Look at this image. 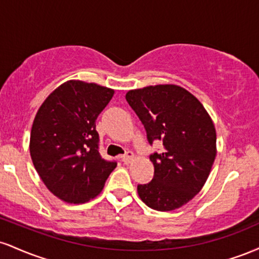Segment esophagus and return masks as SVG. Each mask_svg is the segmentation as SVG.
<instances>
[{"instance_id":"esophagus-1","label":"esophagus","mask_w":259,"mask_h":259,"mask_svg":"<svg viewBox=\"0 0 259 259\" xmlns=\"http://www.w3.org/2000/svg\"><path fill=\"white\" fill-rule=\"evenodd\" d=\"M134 159V153L132 152V151H127V152L124 154V156H121V160H123L125 164H129L130 162Z\"/></svg>"}]
</instances>
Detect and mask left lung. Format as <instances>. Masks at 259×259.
<instances>
[{"label":"left lung","mask_w":259,"mask_h":259,"mask_svg":"<svg viewBox=\"0 0 259 259\" xmlns=\"http://www.w3.org/2000/svg\"><path fill=\"white\" fill-rule=\"evenodd\" d=\"M125 99L144 124L150 145L163 142L150 154L153 179L138 185V194L152 209L168 212L195 197L215 159L214 124L194 95L177 85L132 90Z\"/></svg>","instance_id":"8db88e82"}]
</instances>
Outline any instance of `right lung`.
<instances>
[{
    "mask_svg": "<svg viewBox=\"0 0 259 259\" xmlns=\"http://www.w3.org/2000/svg\"><path fill=\"white\" fill-rule=\"evenodd\" d=\"M114 91L70 80L45 100L30 134V156L47 189L68 203L97 196L117 167L100 154L96 119Z\"/></svg>",
    "mask_w": 259,
    "mask_h": 259,
    "instance_id": "1",
    "label": "right lung"
}]
</instances>
